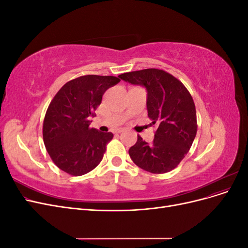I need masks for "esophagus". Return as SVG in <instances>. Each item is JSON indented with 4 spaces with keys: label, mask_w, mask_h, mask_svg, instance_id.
I'll return each mask as SVG.
<instances>
[{
    "label": "esophagus",
    "mask_w": 248,
    "mask_h": 248,
    "mask_svg": "<svg viewBox=\"0 0 248 248\" xmlns=\"http://www.w3.org/2000/svg\"><path fill=\"white\" fill-rule=\"evenodd\" d=\"M125 129L124 128H118L115 130V133H121V132H124Z\"/></svg>",
    "instance_id": "obj_1"
}]
</instances>
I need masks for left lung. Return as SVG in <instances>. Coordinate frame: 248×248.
<instances>
[{
    "mask_svg": "<svg viewBox=\"0 0 248 248\" xmlns=\"http://www.w3.org/2000/svg\"><path fill=\"white\" fill-rule=\"evenodd\" d=\"M119 78L147 91L148 117L157 124L152 144L138 136L129 156L137 166L153 174L174 170L197 134V112L191 95L171 74L155 68L120 74Z\"/></svg>",
    "mask_w": 248,
    "mask_h": 248,
    "instance_id": "8db88e82",
    "label": "left lung"
}]
</instances>
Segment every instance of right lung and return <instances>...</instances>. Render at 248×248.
I'll use <instances>...</instances> for the list:
<instances>
[{"mask_svg":"<svg viewBox=\"0 0 248 248\" xmlns=\"http://www.w3.org/2000/svg\"><path fill=\"white\" fill-rule=\"evenodd\" d=\"M116 77L84 76L59 90L43 122V141L56 166L72 176L94 170L102 160L111 132L90 128L104 92L117 85Z\"/></svg>","mask_w":248,"mask_h":248,"instance_id":"right-lung-1","label":"right lung"}]
</instances>
